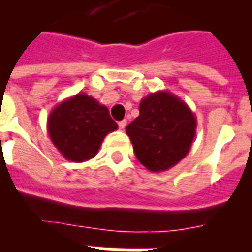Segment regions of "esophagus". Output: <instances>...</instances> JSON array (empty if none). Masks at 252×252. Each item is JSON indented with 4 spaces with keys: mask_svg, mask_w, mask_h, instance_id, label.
I'll list each match as a JSON object with an SVG mask.
<instances>
[{
    "mask_svg": "<svg viewBox=\"0 0 252 252\" xmlns=\"http://www.w3.org/2000/svg\"><path fill=\"white\" fill-rule=\"evenodd\" d=\"M126 125H127V121H121V122H118V127H120V130H124L126 127Z\"/></svg>",
    "mask_w": 252,
    "mask_h": 252,
    "instance_id": "34e87169",
    "label": "esophagus"
}]
</instances>
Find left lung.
Here are the masks:
<instances>
[{
  "label": "left lung",
  "instance_id": "obj_1",
  "mask_svg": "<svg viewBox=\"0 0 252 252\" xmlns=\"http://www.w3.org/2000/svg\"><path fill=\"white\" fill-rule=\"evenodd\" d=\"M196 116L184 101L168 91L146 95L139 116L126 134L136 159L151 172L172 168L187 157L196 135Z\"/></svg>",
  "mask_w": 252,
  "mask_h": 252
}]
</instances>
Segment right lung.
Wrapping results in <instances>:
<instances>
[{"mask_svg": "<svg viewBox=\"0 0 252 252\" xmlns=\"http://www.w3.org/2000/svg\"><path fill=\"white\" fill-rule=\"evenodd\" d=\"M117 128L109 109L85 93L62 101L47 118V131L54 146L75 163L94 158L105 136Z\"/></svg>", "mask_w": 252, "mask_h": 252, "instance_id": "add662e5", "label": "right lung"}]
</instances>
